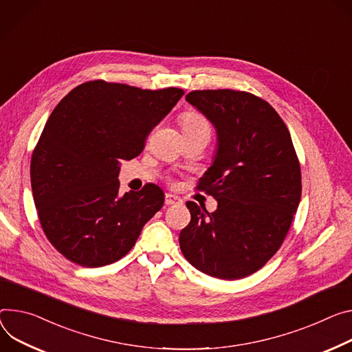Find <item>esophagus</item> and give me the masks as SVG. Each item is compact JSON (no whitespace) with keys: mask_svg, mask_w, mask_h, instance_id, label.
Masks as SVG:
<instances>
[{"mask_svg":"<svg viewBox=\"0 0 352 352\" xmlns=\"http://www.w3.org/2000/svg\"><path fill=\"white\" fill-rule=\"evenodd\" d=\"M182 199L177 195H173V194H166V205H177V204H181Z\"/></svg>","mask_w":352,"mask_h":352,"instance_id":"obj_1","label":"esophagus"}]
</instances>
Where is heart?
Segmentation results:
<instances>
[{"instance_id": "obj_1", "label": "heart", "mask_w": 352, "mask_h": 352, "mask_svg": "<svg viewBox=\"0 0 352 352\" xmlns=\"http://www.w3.org/2000/svg\"><path fill=\"white\" fill-rule=\"evenodd\" d=\"M184 132H210L208 122L198 113L186 112L181 118Z\"/></svg>"}]
</instances>
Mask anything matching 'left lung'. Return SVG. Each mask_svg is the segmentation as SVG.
<instances>
[{
    "instance_id": "1",
    "label": "left lung",
    "mask_w": 352,
    "mask_h": 352,
    "mask_svg": "<svg viewBox=\"0 0 352 352\" xmlns=\"http://www.w3.org/2000/svg\"><path fill=\"white\" fill-rule=\"evenodd\" d=\"M216 129L212 166L199 179L217 209L186 202L179 233L184 257L201 272L240 279L258 271L280 247L300 202V166L276 111L244 91L204 89L185 97Z\"/></svg>"
}]
</instances>
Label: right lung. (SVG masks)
Listing matches in <instances>:
<instances>
[{"instance_id": "obj_1", "label": "right lung", "mask_w": 352, "mask_h": 352, "mask_svg": "<svg viewBox=\"0 0 352 352\" xmlns=\"http://www.w3.org/2000/svg\"><path fill=\"white\" fill-rule=\"evenodd\" d=\"M182 95L97 80L53 109L32 154L30 184L42 229L67 260L82 267L120 260L163 208L162 188L119 195L118 177Z\"/></svg>"}]
</instances>
